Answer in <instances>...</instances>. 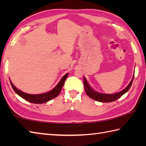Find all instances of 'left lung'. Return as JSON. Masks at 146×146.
I'll list each match as a JSON object with an SVG mask.
<instances>
[{
  "instance_id": "obj_1",
  "label": "left lung",
  "mask_w": 146,
  "mask_h": 146,
  "mask_svg": "<svg viewBox=\"0 0 146 146\" xmlns=\"http://www.w3.org/2000/svg\"><path fill=\"white\" fill-rule=\"evenodd\" d=\"M134 78V75L133 76V78L131 80V82H130L129 85L127 86L123 90L121 91L120 92L117 93V94H110V95L100 94V93H98L97 92H95L94 90H93L91 88L90 86L88 85V83L87 81L86 80L85 77L83 78V83H84L85 90L86 94H87V95L89 97H90L91 98L94 99V100L96 101L100 102H111L117 100L118 98H119L120 97H122L123 94H125V93L129 90V88H131V86L132 85Z\"/></svg>"
}]
</instances>
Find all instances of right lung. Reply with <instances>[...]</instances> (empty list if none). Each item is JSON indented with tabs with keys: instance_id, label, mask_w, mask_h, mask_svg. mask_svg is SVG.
<instances>
[{
	"instance_id": "obj_1",
	"label": "right lung",
	"mask_w": 146,
	"mask_h": 146,
	"mask_svg": "<svg viewBox=\"0 0 146 146\" xmlns=\"http://www.w3.org/2000/svg\"><path fill=\"white\" fill-rule=\"evenodd\" d=\"M68 73H66L62 79L60 80V82L58 83V84L55 86V87L48 93H46V94H39V95H31V94H27L26 93H24L23 92L20 91L19 90H18L14 86V85L12 84V83L10 80L12 88L14 90V92L16 93L17 95L20 96L24 99H25L26 100L28 101L31 103L33 104H42L45 103V102H47L49 100H52L54 98L56 97L57 96L60 94V93L61 91V89L63 88V85L64 83L65 80H66V78L68 77Z\"/></svg>"
}]
</instances>
